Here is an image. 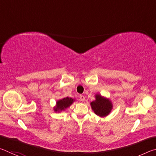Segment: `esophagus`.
Masks as SVG:
<instances>
[{
  "label": "esophagus",
  "instance_id": "obj_1",
  "mask_svg": "<svg viewBox=\"0 0 156 156\" xmlns=\"http://www.w3.org/2000/svg\"><path fill=\"white\" fill-rule=\"evenodd\" d=\"M80 100H81V101H83V102H84V100H85V97H84L83 95H80Z\"/></svg>",
  "mask_w": 156,
  "mask_h": 156
}]
</instances>
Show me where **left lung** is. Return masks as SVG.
<instances>
[{"label": "left lung", "instance_id": "1", "mask_svg": "<svg viewBox=\"0 0 156 156\" xmlns=\"http://www.w3.org/2000/svg\"><path fill=\"white\" fill-rule=\"evenodd\" d=\"M96 100L91 102V107L92 110L97 115L100 117H105L108 115L113 109V104L111 100L102 96L100 94H96Z\"/></svg>", "mask_w": 156, "mask_h": 156}]
</instances>
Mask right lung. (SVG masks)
Instances as JSON below:
<instances>
[{"instance_id": "obj_1", "label": "right lung", "mask_w": 156, "mask_h": 156, "mask_svg": "<svg viewBox=\"0 0 156 156\" xmlns=\"http://www.w3.org/2000/svg\"><path fill=\"white\" fill-rule=\"evenodd\" d=\"M74 101L75 99H73L72 98L69 97H66L62 99L57 100L56 106L54 107V112H61L62 111H65L67 108L69 107Z\"/></svg>"}]
</instances>
